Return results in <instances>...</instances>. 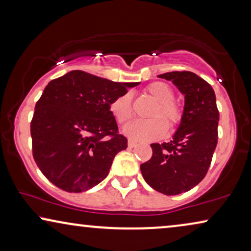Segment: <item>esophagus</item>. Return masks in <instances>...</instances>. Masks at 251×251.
Returning <instances> with one entry per match:
<instances>
[{"label": "esophagus", "mask_w": 251, "mask_h": 251, "mask_svg": "<svg viewBox=\"0 0 251 251\" xmlns=\"http://www.w3.org/2000/svg\"><path fill=\"white\" fill-rule=\"evenodd\" d=\"M136 142L135 141H133V140H128V147L129 148H134V147H136Z\"/></svg>", "instance_id": "esophagus-1"}]
</instances>
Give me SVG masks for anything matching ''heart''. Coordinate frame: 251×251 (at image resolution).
Segmentation results:
<instances>
[{
  "label": "heart",
  "instance_id": "b5f03b06",
  "mask_svg": "<svg viewBox=\"0 0 251 251\" xmlns=\"http://www.w3.org/2000/svg\"><path fill=\"white\" fill-rule=\"evenodd\" d=\"M146 92L157 102V105L150 114L152 119L134 121L124 127L123 133L130 140L152 141L160 139L167 132V127L174 129L182 119V107L173 100L174 91L167 83H151L147 86ZM110 111L119 124L128 123L133 116L130 94L125 93L115 98L110 103Z\"/></svg>",
  "mask_w": 251,
  "mask_h": 251
}]
</instances>
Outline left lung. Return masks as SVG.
I'll return each instance as SVG.
<instances>
[{"mask_svg": "<svg viewBox=\"0 0 251 251\" xmlns=\"http://www.w3.org/2000/svg\"><path fill=\"white\" fill-rule=\"evenodd\" d=\"M158 77L171 80L184 95V109L173 140L151 144L152 157L141 165V173L156 191L175 196L195 188L206 176L217 146L220 112L213 87L195 73Z\"/></svg>", "mask_w": 251, "mask_h": 251, "instance_id": "left-lung-1", "label": "left lung"}]
</instances>
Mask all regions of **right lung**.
<instances>
[{
  "instance_id": "1",
  "label": "right lung",
  "mask_w": 251,
  "mask_h": 251,
  "mask_svg": "<svg viewBox=\"0 0 251 251\" xmlns=\"http://www.w3.org/2000/svg\"><path fill=\"white\" fill-rule=\"evenodd\" d=\"M140 83H116L72 70L51 80L30 123L33 157L51 183L67 192L86 191L107 177L127 148L110 111L115 98Z\"/></svg>"
}]
</instances>
